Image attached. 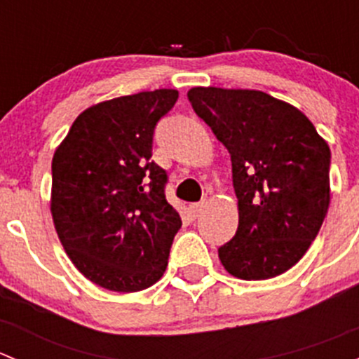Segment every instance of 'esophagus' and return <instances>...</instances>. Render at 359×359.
Masks as SVG:
<instances>
[{
	"mask_svg": "<svg viewBox=\"0 0 359 359\" xmlns=\"http://www.w3.org/2000/svg\"><path fill=\"white\" fill-rule=\"evenodd\" d=\"M203 208H205V203H203V201L201 203H193V205H189L191 217H194V219H196V217H200Z\"/></svg>",
	"mask_w": 359,
	"mask_h": 359,
	"instance_id": "34e87169",
	"label": "esophagus"
}]
</instances>
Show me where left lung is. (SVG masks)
<instances>
[{"instance_id": "8db88e82", "label": "left lung", "mask_w": 359, "mask_h": 359, "mask_svg": "<svg viewBox=\"0 0 359 359\" xmlns=\"http://www.w3.org/2000/svg\"><path fill=\"white\" fill-rule=\"evenodd\" d=\"M187 99L233 163L240 222L220 262L247 281L283 274L328 212L330 147L304 112L259 90L196 86Z\"/></svg>"}]
</instances>
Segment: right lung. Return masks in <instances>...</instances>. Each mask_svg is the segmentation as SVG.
I'll return each instance as SVG.
<instances>
[{
    "instance_id": "obj_1",
    "label": "right lung",
    "mask_w": 359,
    "mask_h": 359,
    "mask_svg": "<svg viewBox=\"0 0 359 359\" xmlns=\"http://www.w3.org/2000/svg\"><path fill=\"white\" fill-rule=\"evenodd\" d=\"M179 99L159 88L83 111L52 159L53 224L79 273L112 292L163 276L182 226L166 201V172L151 159L158 121Z\"/></svg>"
}]
</instances>
